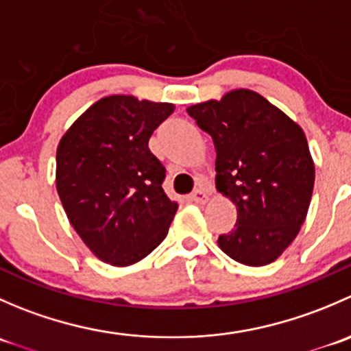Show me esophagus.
Instances as JSON below:
<instances>
[{
    "label": "esophagus",
    "mask_w": 351,
    "mask_h": 351,
    "mask_svg": "<svg viewBox=\"0 0 351 351\" xmlns=\"http://www.w3.org/2000/svg\"><path fill=\"white\" fill-rule=\"evenodd\" d=\"M190 200L195 202V204H205V202L208 200V193L205 192V190L198 189V190H195V192L192 193V195H190Z\"/></svg>",
    "instance_id": "1"
}]
</instances>
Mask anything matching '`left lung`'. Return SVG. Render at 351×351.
Instances as JSON below:
<instances>
[{"instance_id": "8db88e82", "label": "left lung", "mask_w": 351, "mask_h": 351, "mask_svg": "<svg viewBox=\"0 0 351 351\" xmlns=\"http://www.w3.org/2000/svg\"><path fill=\"white\" fill-rule=\"evenodd\" d=\"M214 141L215 189L238 210L219 247L247 267L277 260L299 234L314 189L302 127L246 88L186 108Z\"/></svg>"}]
</instances>
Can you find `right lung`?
I'll return each mask as SVG.
<instances>
[{
    "mask_svg": "<svg viewBox=\"0 0 351 351\" xmlns=\"http://www.w3.org/2000/svg\"><path fill=\"white\" fill-rule=\"evenodd\" d=\"M173 104L110 95L81 113L61 137L56 189L88 250L129 267L161 244L178 210L162 190L165 168L147 143Z\"/></svg>",
    "mask_w": 351,
    "mask_h": 351,
    "instance_id": "add662e5",
    "label": "right lung"
}]
</instances>
